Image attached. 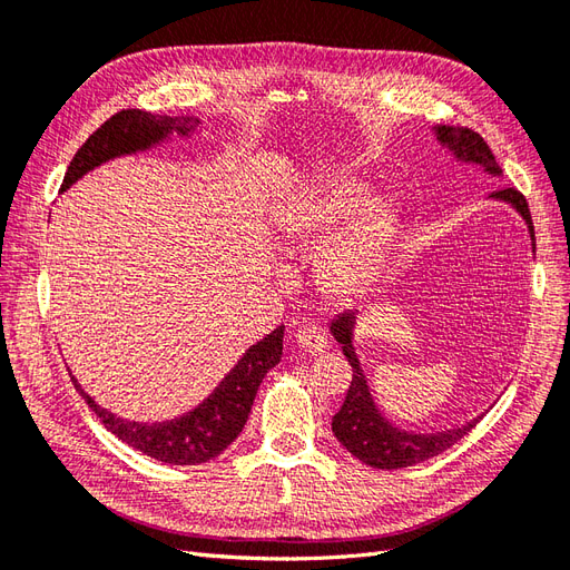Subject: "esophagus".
<instances>
[{"label": "esophagus", "instance_id": "obj_1", "mask_svg": "<svg viewBox=\"0 0 570 570\" xmlns=\"http://www.w3.org/2000/svg\"><path fill=\"white\" fill-rule=\"evenodd\" d=\"M297 342H299V347L308 354H321V352L327 350L325 333L321 331V327H314V325L297 331Z\"/></svg>", "mask_w": 570, "mask_h": 570}]
</instances>
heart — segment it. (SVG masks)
I'll return each mask as SVG.
<instances>
[{
    "label": "heart",
    "instance_id": "obj_1",
    "mask_svg": "<svg viewBox=\"0 0 570 570\" xmlns=\"http://www.w3.org/2000/svg\"><path fill=\"white\" fill-rule=\"evenodd\" d=\"M368 195L358 178L318 180L281 214L283 233L302 252H316L353 216L318 262V283L331 297H354L371 289L387 266L402 228V206L390 195Z\"/></svg>",
    "mask_w": 570,
    "mask_h": 570
}]
</instances>
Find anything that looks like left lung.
Here are the masks:
<instances>
[{"label": "left lung", "mask_w": 570, "mask_h": 570, "mask_svg": "<svg viewBox=\"0 0 570 570\" xmlns=\"http://www.w3.org/2000/svg\"><path fill=\"white\" fill-rule=\"evenodd\" d=\"M435 132H438V140L444 147H450L459 161L475 164L485 168L492 176H502V168H499L494 154L475 130L459 128V126L456 128L438 126ZM490 197L511 204L513 209L525 218L530 237L534 243V228H532L528 202L519 189L502 187V189H494ZM354 321H356V312H344L331 325L335 340L342 344V354L347 356L352 366V383H350L347 396H344V404L333 416V433L344 450H347L352 456H356L358 461L371 465V469L394 471V469H406V465L433 459L471 433L482 416L473 419L471 423H465L461 428L444 430V433H430V435H416V433H406V430L394 428L383 413L377 411L366 383V375L361 371L356 352L352 347Z\"/></svg>", "instance_id": "1"}]
</instances>
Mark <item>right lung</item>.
<instances>
[{
	"label": "right lung",
	"mask_w": 570,
	"mask_h": 570,
	"mask_svg": "<svg viewBox=\"0 0 570 570\" xmlns=\"http://www.w3.org/2000/svg\"><path fill=\"white\" fill-rule=\"evenodd\" d=\"M197 124V118H170L142 109H124L114 114L76 151V157L71 159V166H68L63 176L61 193H66L68 187L95 166L124 157V154L142 151L151 145H159L174 130L187 135L189 130H195ZM283 331L285 327L278 325L262 342L252 344L247 354L237 361V366L223 377L220 385L197 409L176 421L151 425L124 421L116 413L95 404L92 396L85 394L73 375L71 381L109 433L130 444L132 450L164 463L197 465L216 459L243 433L258 385H262L264 375L281 361Z\"/></svg>",
	"instance_id": "obj_1"
}]
</instances>
